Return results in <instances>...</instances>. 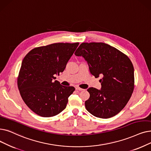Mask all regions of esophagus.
Here are the masks:
<instances>
[{
  "mask_svg": "<svg viewBox=\"0 0 151 151\" xmlns=\"http://www.w3.org/2000/svg\"><path fill=\"white\" fill-rule=\"evenodd\" d=\"M76 90H78V91H83L84 89H82V88H80V87H76Z\"/></svg>",
  "mask_w": 151,
  "mask_h": 151,
  "instance_id": "esophagus-1",
  "label": "esophagus"
}]
</instances>
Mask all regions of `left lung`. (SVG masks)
<instances>
[{"instance_id":"obj_1","label":"left lung","mask_w":151,"mask_h":151,"mask_svg":"<svg viewBox=\"0 0 151 151\" xmlns=\"http://www.w3.org/2000/svg\"><path fill=\"white\" fill-rule=\"evenodd\" d=\"M88 63L91 73L99 80L101 89L89 88L85 107L93 115L109 119L125 107L134 90V68L128 57L103 42H83L76 50Z\"/></svg>"}]
</instances>
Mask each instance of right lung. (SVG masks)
<instances>
[{
    "label": "right lung",
    "instance_id": "1",
    "mask_svg": "<svg viewBox=\"0 0 151 151\" xmlns=\"http://www.w3.org/2000/svg\"><path fill=\"white\" fill-rule=\"evenodd\" d=\"M79 45L54 43L36 47L24 57L17 79L18 88L27 106L37 115L51 117L66 108L69 96L75 90L55 79Z\"/></svg>",
    "mask_w": 151,
    "mask_h": 151
}]
</instances>
